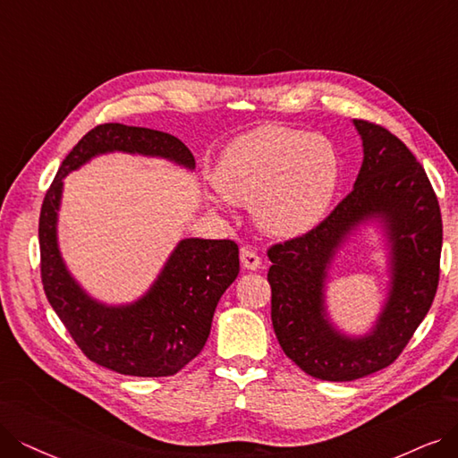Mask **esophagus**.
Returning <instances> with one entry per match:
<instances>
[{"instance_id":"obj_1","label":"esophagus","mask_w":458,"mask_h":458,"mask_svg":"<svg viewBox=\"0 0 458 458\" xmlns=\"http://www.w3.org/2000/svg\"><path fill=\"white\" fill-rule=\"evenodd\" d=\"M241 263H242V267H244V268H248V270H255V268H259V265H261V258H259V253L255 251L253 248L244 246V248L241 250Z\"/></svg>"}]
</instances>
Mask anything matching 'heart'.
<instances>
[{
  "label": "heart",
  "mask_w": 458,
  "mask_h": 458,
  "mask_svg": "<svg viewBox=\"0 0 458 458\" xmlns=\"http://www.w3.org/2000/svg\"><path fill=\"white\" fill-rule=\"evenodd\" d=\"M333 142L284 125L236 137L214 171V186L234 205H253L259 227L293 236L314 227L338 186Z\"/></svg>",
  "instance_id": "1"
}]
</instances>
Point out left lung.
Listing matches in <instances>:
<instances>
[{"instance_id":"obj_1","label":"left lung","mask_w":458,"mask_h":458,"mask_svg":"<svg viewBox=\"0 0 458 458\" xmlns=\"http://www.w3.org/2000/svg\"><path fill=\"white\" fill-rule=\"evenodd\" d=\"M353 123L364 146L355 188L319 225L267 250L274 333L301 370L325 381H353L393 364L425 319L440 282L442 212L423 165L383 125ZM374 215L390 229L394 287L375 331L347 339L324 319L326 267L344 234Z\"/></svg>"}]
</instances>
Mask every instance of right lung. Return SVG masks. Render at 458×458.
Here are the masks:
<instances>
[{
	"label": "right lung",
	"instance_id": "1",
	"mask_svg": "<svg viewBox=\"0 0 458 458\" xmlns=\"http://www.w3.org/2000/svg\"><path fill=\"white\" fill-rule=\"evenodd\" d=\"M122 150L195 167L193 154L174 135L123 123H101L72 148L45 193L39 216L45 295L81 352L123 376H174L203 350L219 297L239 276L234 241L186 239L139 302L108 308L91 301L65 270L56 242L64 176L98 154Z\"/></svg>",
	"mask_w": 458,
	"mask_h": 458
}]
</instances>
